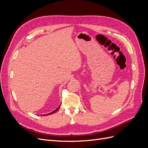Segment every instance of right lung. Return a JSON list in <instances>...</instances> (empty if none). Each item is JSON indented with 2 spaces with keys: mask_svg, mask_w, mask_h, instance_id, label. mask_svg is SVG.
I'll return each mask as SVG.
<instances>
[{
  "mask_svg": "<svg viewBox=\"0 0 148 148\" xmlns=\"http://www.w3.org/2000/svg\"><path fill=\"white\" fill-rule=\"evenodd\" d=\"M60 104L59 105V106L56 108V110H54V111H53L52 112H51V113H48V114H43L44 116H47V115H50V114H53V113H55V112H56L59 109V107H60ZM42 115V114H41Z\"/></svg>",
  "mask_w": 148,
  "mask_h": 148,
  "instance_id": "obj_1",
  "label": "right lung"
}]
</instances>
